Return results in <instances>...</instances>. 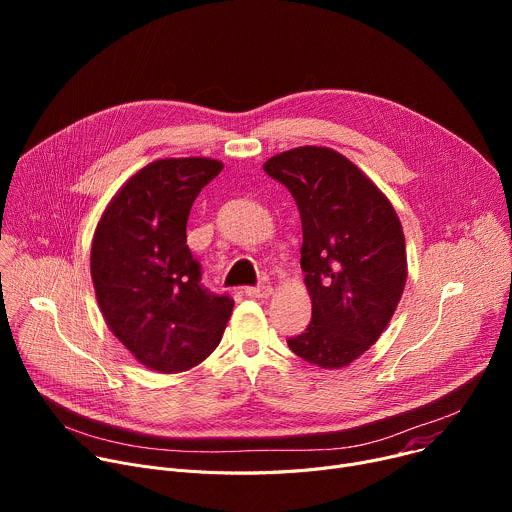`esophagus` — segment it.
Returning a JSON list of instances; mask_svg holds the SVG:
<instances>
[{"label": "esophagus", "instance_id": "1", "mask_svg": "<svg viewBox=\"0 0 512 512\" xmlns=\"http://www.w3.org/2000/svg\"><path fill=\"white\" fill-rule=\"evenodd\" d=\"M245 294L249 298H269L273 294L271 285H259V287H245Z\"/></svg>", "mask_w": 512, "mask_h": 512}]
</instances>
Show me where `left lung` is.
<instances>
[{"label": "left lung", "instance_id": "left-lung-1", "mask_svg": "<svg viewBox=\"0 0 512 512\" xmlns=\"http://www.w3.org/2000/svg\"><path fill=\"white\" fill-rule=\"evenodd\" d=\"M263 170L294 196L302 216V269L312 322L287 344L322 369H340L387 328L407 281L405 237L389 198L348 158L304 145Z\"/></svg>", "mask_w": 512, "mask_h": 512}]
</instances>
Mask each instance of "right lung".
<instances>
[{"label":"right lung","instance_id":"1","mask_svg":"<svg viewBox=\"0 0 512 512\" xmlns=\"http://www.w3.org/2000/svg\"><path fill=\"white\" fill-rule=\"evenodd\" d=\"M223 164L166 158L131 176L97 225L91 277L101 314L152 371L182 373L223 338L233 298L212 294L186 245L192 202Z\"/></svg>","mask_w":512,"mask_h":512}]
</instances>
